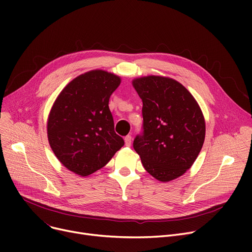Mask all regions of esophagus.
Wrapping results in <instances>:
<instances>
[{
	"label": "esophagus",
	"mask_w": 252,
	"mask_h": 252,
	"mask_svg": "<svg viewBox=\"0 0 252 252\" xmlns=\"http://www.w3.org/2000/svg\"><path fill=\"white\" fill-rule=\"evenodd\" d=\"M125 144H126V146H130V144H131V136L130 135H127L126 137H125Z\"/></svg>",
	"instance_id": "1"
}]
</instances>
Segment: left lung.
Returning <instances> with one entry per match:
<instances>
[{"mask_svg": "<svg viewBox=\"0 0 252 252\" xmlns=\"http://www.w3.org/2000/svg\"><path fill=\"white\" fill-rule=\"evenodd\" d=\"M143 102V136L134 141L144 168L166 183L193 165L205 139V119L191 93L176 79L161 75L134 78Z\"/></svg>", "mask_w": 252, "mask_h": 252, "instance_id": "8db88e82", "label": "left lung"}]
</instances>
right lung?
I'll return each instance as SVG.
<instances>
[{
  "label": "right lung",
  "instance_id": "right-lung-1",
  "mask_svg": "<svg viewBox=\"0 0 252 252\" xmlns=\"http://www.w3.org/2000/svg\"><path fill=\"white\" fill-rule=\"evenodd\" d=\"M121 76L94 69L73 78L53 103L47 121L50 147L71 173L88 177L124 146L115 134L109 98Z\"/></svg>",
  "mask_w": 252,
  "mask_h": 252
}]
</instances>
